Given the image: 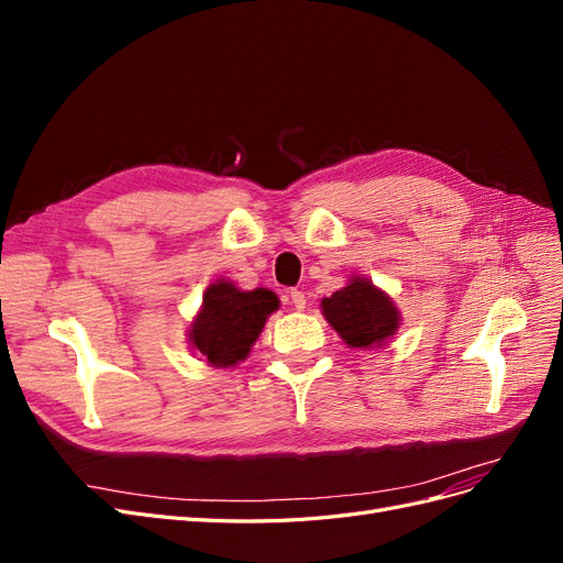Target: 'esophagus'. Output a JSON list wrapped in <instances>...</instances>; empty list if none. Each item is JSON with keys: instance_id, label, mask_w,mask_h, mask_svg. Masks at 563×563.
I'll return each instance as SVG.
<instances>
[{"instance_id": "obj_1", "label": "esophagus", "mask_w": 563, "mask_h": 563, "mask_svg": "<svg viewBox=\"0 0 563 563\" xmlns=\"http://www.w3.org/2000/svg\"><path fill=\"white\" fill-rule=\"evenodd\" d=\"M288 298H291V302H294V308H296V310H302L305 305H308V298H305V294H302V291H298V288H294V291L288 294Z\"/></svg>"}]
</instances>
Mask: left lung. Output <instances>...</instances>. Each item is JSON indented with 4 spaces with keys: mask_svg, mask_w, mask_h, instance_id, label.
I'll return each mask as SVG.
<instances>
[{
    "mask_svg": "<svg viewBox=\"0 0 563 563\" xmlns=\"http://www.w3.org/2000/svg\"><path fill=\"white\" fill-rule=\"evenodd\" d=\"M323 317L350 347H376L399 327V312L391 300L366 279L354 277L331 298L321 300Z\"/></svg>",
    "mask_w": 563,
    "mask_h": 563,
    "instance_id": "obj_1",
    "label": "left lung"
}]
</instances>
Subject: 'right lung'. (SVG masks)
Returning a JSON list of instances; mask_svg holds the SVG:
<instances>
[{"label":"right lung","instance_id":"1","mask_svg":"<svg viewBox=\"0 0 563 563\" xmlns=\"http://www.w3.org/2000/svg\"><path fill=\"white\" fill-rule=\"evenodd\" d=\"M277 308L279 300L267 288L240 291L230 282H218L203 294V308L190 329L192 345L211 366H234Z\"/></svg>","mask_w":563,"mask_h":563}]
</instances>
